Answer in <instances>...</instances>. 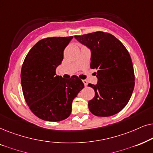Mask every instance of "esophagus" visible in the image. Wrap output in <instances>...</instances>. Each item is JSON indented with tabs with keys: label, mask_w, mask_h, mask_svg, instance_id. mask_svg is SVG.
<instances>
[{
	"label": "esophagus",
	"mask_w": 153,
	"mask_h": 153,
	"mask_svg": "<svg viewBox=\"0 0 153 153\" xmlns=\"http://www.w3.org/2000/svg\"><path fill=\"white\" fill-rule=\"evenodd\" d=\"M82 82H83V83H84L85 86V87H87V85H88V82H87V81L86 80H82Z\"/></svg>",
	"instance_id": "obj_1"
}]
</instances>
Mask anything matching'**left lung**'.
<instances>
[{"label": "left lung", "instance_id": "left-lung-1", "mask_svg": "<svg viewBox=\"0 0 153 153\" xmlns=\"http://www.w3.org/2000/svg\"><path fill=\"white\" fill-rule=\"evenodd\" d=\"M91 50V69H97V84L88 85L95 91L89 101L90 112L99 117L119 113L129 102L135 85L129 53L117 38L108 33L97 31L75 36Z\"/></svg>", "mask_w": 153, "mask_h": 153}]
</instances>
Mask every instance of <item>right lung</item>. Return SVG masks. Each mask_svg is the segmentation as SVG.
I'll list each match as a JSON object with an SVG mask.
<instances>
[{
    "label": "right lung",
    "instance_id": "1",
    "mask_svg": "<svg viewBox=\"0 0 153 153\" xmlns=\"http://www.w3.org/2000/svg\"><path fill=\"white\" fill-rule=\"evenodd\" d=\"M73 36L40 40L30 49L21 71L22 91L30 111L40 119L58 122L70 116L72 102L84 88L76 75L64 79L56 75L64 50Z\"/></svg>",
    "mask_w": 153,
    "mask_h": 153
}]
</instances>
